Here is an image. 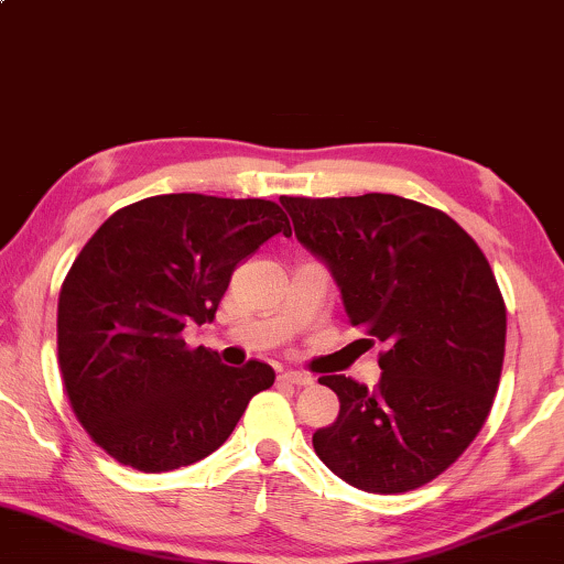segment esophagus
Instances as JSON below:
<instances>
[{
    "label": "esophagus",
    "instance_id": "1",
    "mask_svg": "<svg viewBox=\"0 0 564 564\" xmlns=\"http://www.w3.org/2000/svg\"><path fill=\"white\" fill-rule=\"evenodd\" d=\"M280 380L282 383H292V386H312V376L302 370H284L280 372Z\"/></svg>",
    "mask_w": 564,
    "mask_h": 564
}]
</instances>
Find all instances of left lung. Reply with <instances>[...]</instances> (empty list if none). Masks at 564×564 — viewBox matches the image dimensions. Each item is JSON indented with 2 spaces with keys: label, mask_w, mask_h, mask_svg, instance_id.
<instances>
[{
  "label": "left lung",
  "mask_w": 564,
  "mask_h": 564,
  "mask_svg": "<svg viewBox=\"0 0 564 564\" xmlns=\"http://www.w3.org/2000/svg\"><path fill=\"white\" fill-rule=\"evenodd\" d=\"M280 202L302 245L330 264L350 325L388 345L372 391L319 378L340 413L315 431V454L362 491L419 489L469 448L491 411L507 340L497 276L452 216L411 198Z\"/></svg>",
  "instance_id": "1"
}]
</instances>
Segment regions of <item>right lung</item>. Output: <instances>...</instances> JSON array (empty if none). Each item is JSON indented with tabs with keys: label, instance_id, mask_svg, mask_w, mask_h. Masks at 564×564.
<instances>
[{
	"label": "right lung",
	"instance_id": "add662e5",
	"mask_svg": "<svg viewBox=\"0 0 564 564\" xmlns=\"http://www.w3.org/2000/svg\"><path fill=\"white\" fill-rule=\"evenodd\" d=\"M292 234L267 198L163 194L118 209L93 234L57 300V362L70 409L118 464L171 471L231 436L247 403L274 383L262 360L221 366L188 348L241 259Z\"/></svg>",
	"mask_w": 564,
	"mask_h": 564
}]
</instances>
